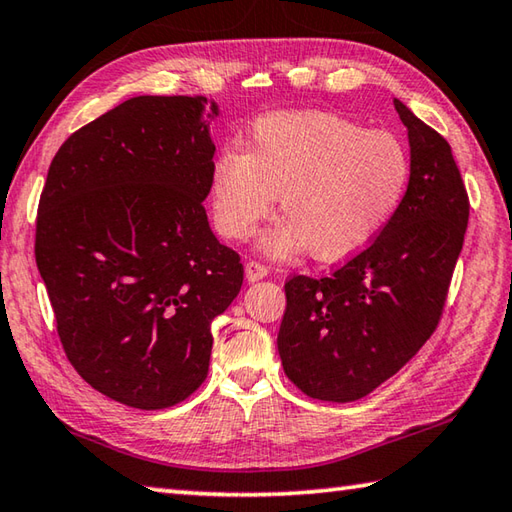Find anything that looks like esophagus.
Here are the masks:
<instances>
[{
  "label": "esophagus",
  "instance_id": "1",
  "mask_svg": "<svg viewBox=\"0 0 512 512\" xmlns=\"http://www.w3.org/2000/svg\"><path fill=\"white\" fill-rule=\"evenodd\" d=\"M264 277H268V268L264 264H259V262L246 264V280L248 282H259V280H264Z\"/></svg>",
  "mask_w": 512,
  "mask_h": 512
}]
</instances>
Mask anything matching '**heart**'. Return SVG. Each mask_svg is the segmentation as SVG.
I'll return each mask as SVG.
<instances>
[{
  "instance_id": "heart-1",
  "label": "heart",
  "mask_w": 512,
  "mask_h": 512,
  "mask_svg": "<svg viewBox=\"0 0 512 512\" xmlns=\"http://www.w3.org/2000/svg\"><path fill=\"white\" fill-rule=\"evenodd\" d=\"M410 159L396 136L365 132L327 111H277L257 120L246 152L224 147L212 161V224L244 241L271 215H284L259 239L271 259L311 250L338 262L365 248L401 203Z\"/></svg>"
}]
</instances>
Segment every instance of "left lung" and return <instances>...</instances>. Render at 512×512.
Wrapping results in <instances>:
<instances>
[{"label": "left lung", "instance_id": "obj_1", "mask_svg": "<svg viewBox=\"0 0 512 512\" xmlns=\"http://www.w3.org/2000/svg\"><path fill=\"white\" fill-rule=\"evenodd\" d=\"M394 107L410 141V181L392 219L331 277L284 284L282 367L320 401H358L416 356L461 255L468 194L450 145L398 98Z\"/></svg>", "mask_w": 512, "mask_h": 512}]
</instances>
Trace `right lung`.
<instances>
[{"label": "right lung", "mask_w": 512, "mask_h": 512, "mask_svg": "<svg viewBox=\"0 0 512 512\" xmlns=\"http://www.w3.org/2000/svg\"><path fill=\"white\" fill-rule=\"evenodd\" d=\"M219 105L136 96L55 154L37 208L35 262L67 358L138 410L188 398L208 376L212 320L244 268L208 224Z\"/></svg>", "instance_id": "1"}]
</instances>
